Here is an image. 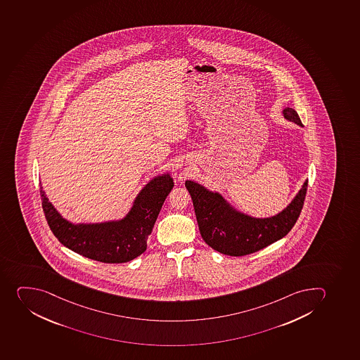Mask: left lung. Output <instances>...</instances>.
<instances>
[{
	"instance_id": "obj_1",
	"label": "left lung",
	"mask_w": 360,
	"mask_h": 360,
	"mask_svg": "<svg viewBox=\"0 0 360 360\" xmlns=\"http://www.w3.org/2000/svg\"><path fill=\"white\" fill-rule=\"evenodd\" d=\"M285 118L302 126L297 111L284 110ZM191 195L201 238L212 249L229 255L245 256L262 250L290 233L300 217L308 181L284 211L267 219H255L234 211L218 193H212L195 181H185Z\"/></svg>"
}]
</instances>
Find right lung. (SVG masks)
<instances>
[{
  "instance_id": "right-lung-1",
  "label": "right lung",
  "mask_w": 360,
  "mask_h": 360,
  "mask_svg": "<svg viewBox=\"0 0 360 360\" xmlns=\"http://www.w3.org/2000/svg\"><path fill=\"white\" fill-rule=\"evenodd\" d=\"M172 186L170 176L158 177L142 190L124 220L86 226H75L61 218L47 200L43 188H40V197L49 227L60 243L94 261L119 264L145 252L148 235Z\"/></svg>"
}]
</instances>
